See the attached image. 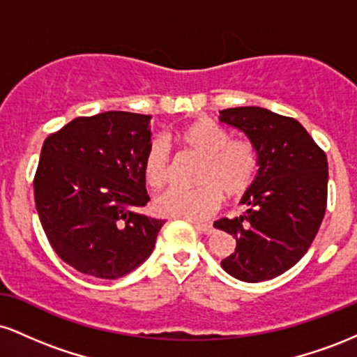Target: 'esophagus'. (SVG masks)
I'll return each mask as SVG.
<instances>
[{
    "mask_svg": "<svg viewBox=\"0 0 357 357\" xmlns=\"http://www.w3.org/2000/svg\"><path fill=\"white\" fill-rule=\"evenodd\" d=\"M192 227L196 228V231L198 233H203V235H211L213 231V227L211 225H206V223H198V221H192Z\"/></svg>",
    "mask_w": 357,
    "mask_h": 357,
    "instance_id": "1",
    "label": "esophagus"
}]
</instances>
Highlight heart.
<instances>
[{
    "instance_id": "heart-1",
    "label": "heart",
    "mask_w": 357,
    "mask_h": 357,
    "mask_svg": "<svg viewBox=\"0 0 357 357\" xmlns=\"http://www.w3.org/2000/svg\"><path fill=\"white\" fill-rule=\"evenodd\" d=\"M184 149L202 155L195 190L173 188L155 202L159 213L176 218L199 221L220 208L223 196L238 199L255 183L258 174L257 147L247 139H230V132L211 119H198L174 134ZM142 174L153 190H162L171 181V154L161 139L147 146Z\"/></svg>"
}]
</instances>
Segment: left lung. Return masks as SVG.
Segmentation results:
<instances>
[{"mask_svg":"<svg viewBox=\"0 0 357 357\" xmlns=\"http://www.w3.org/2000/svg\"><path fill=\"white\" fill-rule=\"evenodd\" d=\"M220 121L247 134L258 174L241 198L245 211L215 221L236 240L221 267L241 282L270 280L292 268L317 235L327 206V158L296 119L261 107L221 110Z\"/></svg>","mask_w":357,"mask_h":357,"instance_id":"left-lung-1","label":"left lung"}]
</instances>
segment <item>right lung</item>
Here are the masks:
<instances>
[{"label":"right lung","instance_id":"right-lung-1","mask_svg":"<svg viewBox=\"0 0 357 357\" xmlns=\"http://www.w3.org/2000/svg\"><path fill=\"white\" fill-rule=\"evenodd\" d=\"M151 116L77 117L45 139L33 179L45 235L65 264L114 280L153 253L165 220L141 215L149 196L142 161Z\"/></svg>","mask_w":357,"mask_h":357}]
</instances>
